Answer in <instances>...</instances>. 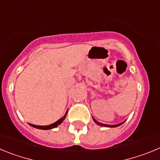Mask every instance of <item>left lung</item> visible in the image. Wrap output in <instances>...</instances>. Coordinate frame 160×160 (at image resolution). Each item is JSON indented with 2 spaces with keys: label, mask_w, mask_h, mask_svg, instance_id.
I'll return each instance as SVG.
<instances>
[{
  "label": "left lung",
  "mask_w": 160,
  "mask_h": 160,
  "mask_svg": "<svg viewBox=\"0 0 160 160\" xmlns=\"http://www.w3.org/2000/svg\"><path fill=\"white\" fill-rule=\"evenodd\" d=\"M92 119H93V121H94L95 123H96V124L100 125V126H101V127H107V128H116V127L120 126V125H121V124H123V123H124V121H123V122H122V123H118V124H114V125H109V124H104V123H100V122H98L97 120H96V119H95L94 118H93V117H92Z\"/></svg>",
  "instance_id": "1"
}]
</instances>
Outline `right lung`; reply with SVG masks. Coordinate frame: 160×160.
I'll use <instances>...</instances> for the list:
<instances>
[{
	"label": "right lung",
	"instance_id": "obj_1",
	"mask_svg": "<svg viewBox=\"0 0 160 160\" xmlns=\"http://www.w3.org/2000/svg\"><path fill=\"white\" fill-rule=\"evenodd\" d=\"M68 111V109L67 112H65V114H64V116H63L62 118H60V119H59V120H57V122L52 123V124H50V125H46V126H39V125H34V124H32V123H29V125L32 127H33V128H35L41 129V130H49V129L55 128H57L58 125H60V123L64 121V119H65L66 116H67Z\"/></svg>",
	"mask_w": 160,
	"mask_h": 160
}]
</instances>
